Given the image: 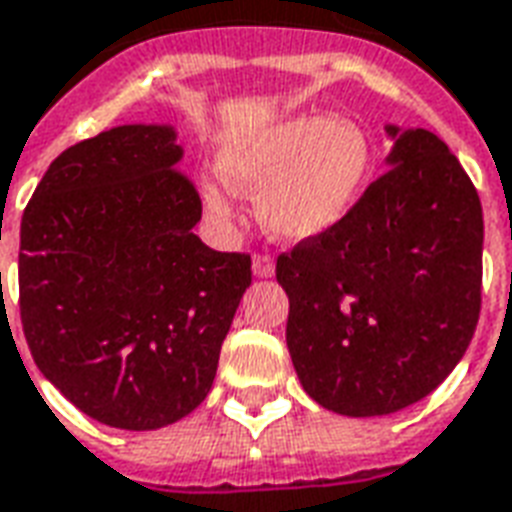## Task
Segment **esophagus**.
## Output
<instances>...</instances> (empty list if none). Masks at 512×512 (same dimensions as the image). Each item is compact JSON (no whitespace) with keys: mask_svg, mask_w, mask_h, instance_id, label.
I'll list each match as a JSON object with an SVG mask.
<instances>
[{"mask_svg":"<svg viewBox=\"0 0 512 512\" xmlns=\"http://www.w3.org/2000/svg\"><path fill=\"white\" fill-rule=\"evenodd\" d=\"M252 271H255V276H260V279H268V276L276 273V263H273L271 255H255L252 257Z\"/></svg>","mask_w":512,"mask_h":512,"instance_id":"obj_1","label":"esophagus"}]
</instances>
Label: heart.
<instances>
[{
	"instance_id": "heart-1",
	"label": "heart",
	"mask_w": 512,
	"mask_h": 512,
	"mask_svg": "<svg viewBox=\"0 0 512 512\" xmlns=\"http://www.w3.org/2000/svg\"><path fill=\"white\" fill-rule=\"evenodd\" d=\"M373 166L365 128L346 115H282L222 139L220 179L198 182L206 214L233 222V194L255 195L263 228L284 241H306L335 228L354 209Z\"/></svg>"
}]
</instances>
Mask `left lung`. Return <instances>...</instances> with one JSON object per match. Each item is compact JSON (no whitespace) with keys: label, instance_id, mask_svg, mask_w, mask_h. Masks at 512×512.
I'll list each match as a JSON object with an SVG mask.
<instances>
[{"label":"left lung","instance_id":"obj_1","mask_svg":"<svg viewBox=\"0 0 512 512\" xmlns=\"http://www.w3.org/2000/svg\"><path fill=\"white\" fill-rule=\"evenodd\" d=\"M386 134L389 169L335 228L276 260L300 384L322 408L357 419L438 389L481 314L478 190L432 131Z\"/></svg>","mask_w":512,"mask_h":512}]
</instances>
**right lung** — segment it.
Returning a JSON list of instances; mask_svg holds the SVG:
<instances>
[{
	"label": "right lung",
	"mask_w": 512,
	"mask_h": 512,
	"mask_svg": "<svg viewBox=\"0 0 512 512\" xmlns=\"http://www.w3.org/2000/svg\"><path fill=\"white\" fill-rule=\"evenodd\" d=\"M171 126H117L50 163L21 220V322L42 376L91 419L161 429L204 403L252 284L193 233Z\"/></svg>",
	"instance_id": "1"
}]
</instances>
